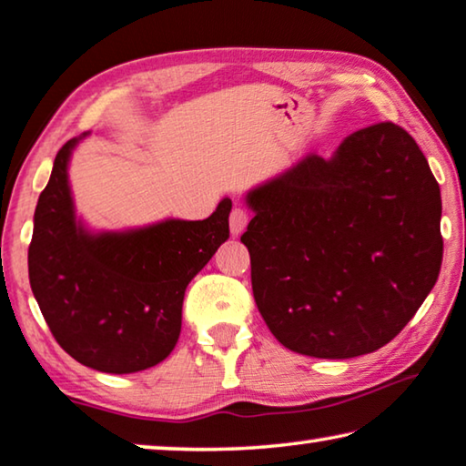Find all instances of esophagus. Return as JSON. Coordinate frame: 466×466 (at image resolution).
Wrapping results in <instances>:
<instances>
[{"mask_svg":"<svg viewBox=\"0 0 466 466\" xmlns=\"http://www.w3.org/2000/svg\"><path fill=\"white\" fill-rule=\"evenodd\" d=\"M248 224V213L245 209H240V207H236L230 213V232L232 236H238L245 232V228Z\"/></svg>","mask_w":466,"mask_h":466,"instance_id":"esophagus-1","label":"esophagus"}]
</instances>
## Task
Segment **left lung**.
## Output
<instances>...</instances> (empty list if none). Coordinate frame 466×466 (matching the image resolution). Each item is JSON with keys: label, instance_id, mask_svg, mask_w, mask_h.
<instances>
[{"label": "left lung", "instance_id": "left-lung-1", "mask_svg": "<svg viewBox=\"0 0 466 466\" xmlns=\"http://www.w3.org/2000/svg\"><path fill=\"white\" fill-rule=\"evenodd\" d=\"M240 236L261 317L279 344L352 359L400 334L440 276L441 197L425 155L392 122L307 153L248 190Z\"/></svg>", "mask_w": 466, "mask_h": 466}]
</instances>
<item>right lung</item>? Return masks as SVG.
I'll list each match as a JSON object with an SVG mask.
<instances>
[{
	"mask_svg": "<svg viewBox=\"0 0 466 466\" xmlns=\"http://www.w3.org/2000/svg\"><path fill=\"white\" fill-rule=\"evenodd\" d=\"M56 155L35 209L28 279L57 344L101 373H137L161 363L178 342L190 279L230 236L232 201L207 219H161L95 232L76 216L68 178L72 151Z\"/></svg>",
	"mask_w": 466,
	"mask_h": 466,
	"instance_id": "obj_1",
	"label": "right lung"
}]
</instances>
